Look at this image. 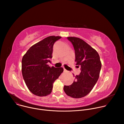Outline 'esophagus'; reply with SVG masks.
Instances as JSON below:
<instances>
[{"instance_id": "obj_1", "label": "esophagus", "mask_w": 124, "mask_h": 124, "mask_svg": "<svg viewBox=\"0 0 124 124\" xmlns=\"http://www.w3.org/2000/svg\"><path fill=\"white\" fill-rule=\"evenodd\" d=\"M64 72H67V70L65 68H64Z\"/></svg>"}]
</instances>
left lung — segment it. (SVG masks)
<instances>
[{"label": "left lung", "mask_w": 124, "mask_h": 124, "mask_svg": "<svg viewBox=\"0 0 124 124\" xmlns=\"http://www.w3.org/2000/svg\"><path fill=\"white\" fill-rule=\"evenodd\" d=\"M67 38L74 46L75 62L80 67L81 72L71 85L64 86V90L70 97L81 98L89 94L97 82L101 63L97 51L83 40L74 37Z\"/></svg>", "instance_id": "obj_1"}]
</instances>
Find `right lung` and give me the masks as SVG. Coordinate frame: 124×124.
Returning a JSON list of instances; mask_svg holds the SVG:
<instances>
[{"mask_svg": "<svg viewBox=\"0 0 124 124\" xmlns=\"http://www.w3.org/2000/svg\"><path fill=\"white\" fill-rule=\"evenodd\" d=\"M61 37L51 36L33 45L23 55L22 70L23 79L33 94L46 96L52 91L53 83L63 72V68L47 65L52 57L53 46Z\"/></svg>", "mask_w": 124, "mask_h": 124, "instance_id": "add662e5", "label": "right lung"}]
</instances>
